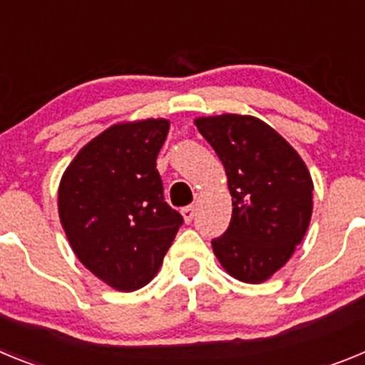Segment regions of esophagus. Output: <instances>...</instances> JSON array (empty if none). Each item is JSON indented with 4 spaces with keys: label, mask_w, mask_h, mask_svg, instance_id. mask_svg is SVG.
<instances>
[{
    "label": "esophagus",
    "mask_w": 365,
    "mask_h": 365,
    "mask_svg": "<svg viewBox=\"0 0 365 365\" xmlns=\"http://www.w3.org/2000/svg\"><path fill=\"white\" fill-rule=\"evenodd\" d=\"M180 214H182V217H185L186 222H192L193 221V215H195V208H193L192 205L185 206V208L180 210Z\"/></svg>",
    "instance_id": "34e87169"
}]
</instances>
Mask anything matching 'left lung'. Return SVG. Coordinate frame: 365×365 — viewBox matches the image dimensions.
Segmentation results:
<instances>
[{"label": "left lung", "instance_id": "left-lung-1", "mask_svg": "<svg viewBox=\"0 0 365 365\" xmlns=\"http://www.w3.org/2000/svg\"><path fill=\"white\" fill-rule=\"evenodd\" d=\"M221 159L232 195L227 232L212 240L222 269L261 283L285 265L312 214L307 166L282 135L256 117L219 115L195 120Z\"/></svg>", "mask_w": 365, "mask_h": 365}]
</instances>
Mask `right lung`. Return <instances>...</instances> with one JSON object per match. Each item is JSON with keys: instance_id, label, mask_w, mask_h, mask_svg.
Here are the masks:
<instances>
[{"instance_id": "1", "label": "right lung", "mask_w": 365, "mask_h": 365, "mask_svg": "<svg viewBox=\"0 0 365 365\" xmlns=\"http://www.w3.org/2000/svg\"><path fill=\"white\" fill-rule=\"evenodd\" d=\"M168 130L164 118L111 125L80 150L60 182L58 212L74 254L117 291L150 283L182 225L157 170Z\"/></svg>"}]
</instances>
